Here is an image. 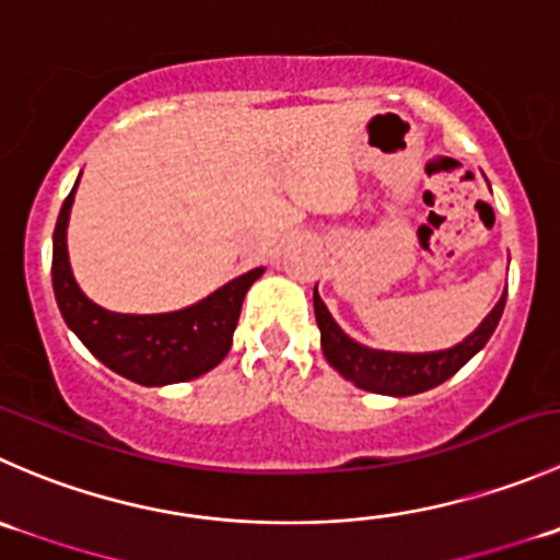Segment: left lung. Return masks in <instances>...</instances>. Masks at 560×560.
Masks as SVG:
<instances>
[{
    "label": "left lung",
    "instance_id": "left-lung-1",
    "mask_svg": "<svg viewBox=\"0 0 560 560\" xmlns=\"http://www.w3.org/2000/svg\"><path fill=\"white\" fill-rule=\"evenodd\" d=\"M503 306H506V295L495 303L485 323L474 330L465 341H459L452 350L441 352H383L369 350V347L352 341L339 325L334 323L330 312L325 308L323 298L314 290V314H317L319 325V341H323V352L328 358L330 366L355 383L358 388L372 390V394H390V396H410L430 390L457 374L481 347L490 341L492 330L498 328Z\"/></svg>",
    "mask_w": 560,
    "mask_h": 560
}]
</instances>
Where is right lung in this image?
I'll return each mask as SVG.
<instances>
[{
  "instance_id": "1",
  "label": "right lung",
  "mask_w": 560,
  "mask_h": 560,
  "mask_svg": "<svg viewBox=\"0 0 560 560\" xmlns=\"http://www.w3.org/2000/svg\"><path fill=\"white\" fill-rule=\"evenodd\" d=\"M79 186V183H75ZM73 191L59 210L54 230L51 281L68 328L84 341L86 350L122 377L142 385H166L194 380L224 361L232 347L237 317L248 287L262 268L237 276L205 301L172 314H114L92 303L75 284L68 265V230Z\"/></svg>"
}]
</instances>
